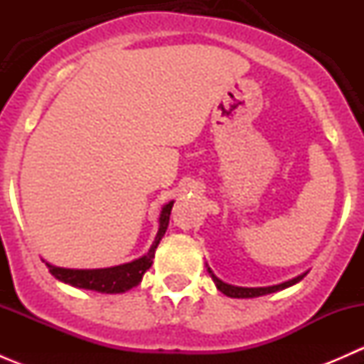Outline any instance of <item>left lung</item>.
<instances>
[{"mask_svg": "<svg viewBox=\"0 0 364 364\" xmlns=\"http://www.w3.org/2000/svg\"><path fill=\"white\" fill-rule=\"evenodd\" d=\"M208 271H209V273H211V278H213V282H215L216 289H218L220 292H223V294L229 296V297H259V296H266V294H271V292H277V291H282V289L291 287V285L297 284V282H301L304 277H306V273H303V274H299V277L292 278V280L284 282V284L273 285V287H252V289H248V287H234V285L223 284L222 280H218V278H216L215 274H213V271L209 269V267H208Z\"/></svg>", "mask_w": 364, "mask_h": 364, "instance_id": "8db88e82", "label": "left lung"}]
</instances>
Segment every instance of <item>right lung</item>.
Here are the masks:
<instances>
[{"mask_svg":"<svg viewBox=\"0 0 364 364\" xmlns=\"http://www.w3.org/2000/svg\"><path fill=\"white\" fill-rule=\"evenodd\" d=\"M172 204L174 203H168L161 209L160 229L155 237V243L151 245L149 252L144 257H141V259L134 260V262L121 264V266L105 267V269H65V267H56L47 264L49 273L60 282L73 285V287L87 289V291L105 292V294H119V292L130 291L132 287L141 284L144 273L151 267L156 247H159L160 240L164 237L165 230H167Z\"/></svg>","mask_w":364,"mask_h":364,"instance_id":"right-lung-1","label":"right lung"}]
</instances>
